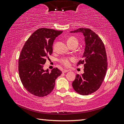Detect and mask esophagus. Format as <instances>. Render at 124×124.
Instances as JSON below:
<instances>
[{
    "mask_svg": "<svg viewBox=\"0 0 124 124\" xmlns=\"http://www.w3.org/2000/svg\"><path fill=\"white\" fill-rule=\"evenodd\" d=\"M68 71H69V70H62V73H67V72H68Z\"/></svg>",
    "mask_w": 124,
    "mask_h": 124,
    "instance_id": "esophagus-1",
    "label": "esophagus"
}]
</instances>
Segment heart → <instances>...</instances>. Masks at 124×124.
I'll list each match as a JSON object with an SVG mask.
<instances>
[{"instance_id":"1","label":"heart","mask_w":124,"mask_h":124,"mask_svg":"<svg viewBox=\"0 0 124 124\" xmlns=\"http://www.w3.org/2000/svg\"><path fill=\"white\" fill-rule=\"evenodd\" d=\"M67 44L70 47L74 44H78V40L74 37H70L67 39ZM74 61V58H62L60 60V62L63 66L65 67H68L70 66V62Z\"/></svg>"}]
</instances>
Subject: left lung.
<instances>
[{
  "instance_id": "obj_1",
  "label": "left lung",
  "mask_w": 124,
  "mask_h": 124,
  "mask_svg": "<svg viewBox=\"0 0 124 124\" xmlns=\"http://www.w3.org/2000/svg\"><path fill=\"white\" fill-rule=\"evenodd\" d=\"M82 33L85 49L83 60L77 66L84 64V73L77 74L72 83L74 90L81 95L93 93L100 87L107 70V57L103 43L98 35L89 28H81L70 33Z\"/></svg>"
}]
</instances>
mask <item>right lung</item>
Listing matches in <instances>:
<instances>
[{"label": "right lung", "instance_id": "1", "mask_svg": "<svg viewBox=\"0 0 124 124\" xmlns=\"http://www.w3.org/2000/svg\"><path fill=\"white\" fill-rule=\"evenodd\" d=\"M62 31L41 28L25 43L18 59V73L23 85L32 95L44 97L51 93L55 80L62 74L57 68L51 72L43 69L46 58L52 53L54 40Z\"/></svg>", "mask_w": 124, "mask_h": 124}]
</instances>
